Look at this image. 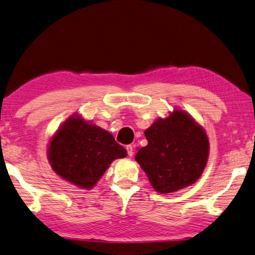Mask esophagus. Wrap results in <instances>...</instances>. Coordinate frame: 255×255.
Instances as JSON below:
<instances>
[{
	"mask_svg": "<svg viewBox=\"0 0 255 255\" xmlns=\"http://www.w3.org/2000/svg\"><path fill=\"white\" fill-rule=\"evenodd\" d=\"M126 149H127L128 156H129V157H131V156L134 155V145H131V144L127 145V147H126Z\"/></svg>",
	"mask_w": 255,
	"mask_h": 255,
	"instance_id": "1",
	"label": "esophagus"
}]
</instances>
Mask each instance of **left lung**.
<instances>
[{"label":"left lung","mask_w":255,"mask_h":255,"mask_svg":"<svg viewBox=\"0 0 255 255\" xmlns=\"http://www.w3.org/2000/svg\"><path fill=\"white\" fill-rule=\"evenodd\" d=\"M144 135L148 144L138 149L135 159L155 191H178L201 177L209 158V137L189 113L174 110L157 119Z\"/></svg>","instance_id":"obj_1"}]
</instances>
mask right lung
Wrapping results in <instances>:
<instances>
[{
	"instance_id": "obj_1",
	"label": "right lung",
	"mask_w": 255,
	"mask_h": 255,
	"mask_svg": "<svg viewBox=\"0 0 255 255\" xmlns=\"http://www.w3.org/2000/svg\"><path fill=\"white\" fill-rule=\"evenodd\" d=\"M127 150L115 142L110 131L70 117L51 137L47 158L52 170L78 188L92 189L114 159L124 158Z\"/></svg>"
}]
</instances>
